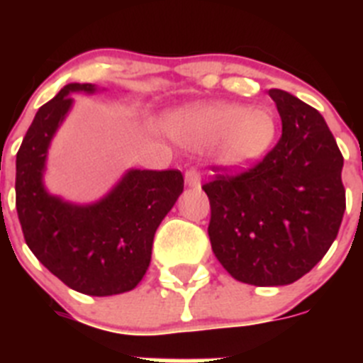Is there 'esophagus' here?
<instances>
[{
  "label": "esophagus",
  "instance_id": "obj_1",
  "mask_svg": "<svg viewBox=\"0 0 363 363\" xmlns=\"http://www.w3.org/2000/svg\"><path fill=\"white\" fill-rule=\"evenodd\" d=\"M185 185L191 189H200L201 187V176L196 169H189L185 172Z\"/></svg>",
  "mask_w": 363,
  "mask_h": 363
}]
</instances>
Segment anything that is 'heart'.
<instances>
[{"label": "heart", "mask_w": 363, "mask_h": 363, "mask_svg": "<svg viewBox=\"0 0 363 363\" xmlns=\"http://www.w3.org/2000/svg\"><path fill=\"white\" fill-rule=\"evenodd\" d=\"M165 130L179 147L211 149L218 165L243 171L269 152L277 136V120L265 107L194 105L172 112L165 121Z\"/></svg>", "instance_id": "heart-1"}]
</instances>
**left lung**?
I'll return each instance as SVG.
<instances>
[{"label": "left lung", "instance_id": "8db88e82", "mask_svg": "<svg viewBox=\"0 0 363 363\" xmlns=\"http://www.w3.org/2000/svg\"><path fill=\"white\" fill-rule=\"evenodd\" d=\"M281 118L277 147L251 171L203 185L213 252L234 280L278 287L325 256L345 211L344 156L316 108L271 89Z\"/></svg>", "mask_w": 363, "mask_h": 363}]
</instances>
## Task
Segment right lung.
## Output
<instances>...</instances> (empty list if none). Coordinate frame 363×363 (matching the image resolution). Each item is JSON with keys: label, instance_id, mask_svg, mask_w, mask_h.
<instances>
[{"label": "right lung", "instance_id": "add662e5", "mask_svg": "<svg viewBox=\"0 0 363 363\" xmlns=\"http://www.w3.org/2000/svg\"><path fill=\"white\" fill-rule=\"evenodd\" d=\"M99 91L92 83H69L36 112L16 156V209L28 249L54 277L78 293L112 296L145 277L154 233L184 191V176L129 169L92 203L47 191L49 149L74 105L70 94Z\"/></svg>", "mask_w": 363, "mask_h": 363}]
</instances>
